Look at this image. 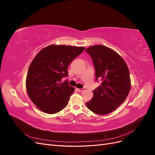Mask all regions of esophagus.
<instances>
[{"label":"esophagus","mask_w":155,"mask_h":155,"mask_svg":"<svg viewBox=\"0 0 155 155\" xmlns=\"http://www.w3.org/2000/svg\"><path fill=\"white\" fill-rule=\"evenodd\" d=\"M85 88H77V90L78 92H83V91H85Z\"/></svg>","instance_id":"34e87169"}]
</instances>
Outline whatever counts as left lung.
Wrapping results in <instances>:
<instances>
[{"label": "left lung", "instance_id": "obj_1", "mask_svg": "<svg viewBox=\"0 0 155 155\" xmlns=\"http://www.w3.org/2000/svg\"><path fill=\"white\" fill-rule=\"evenodd\" d=\"M95 68L96 80H102L101 85L93 91L92 99L86 103L88 109L100 115L114 110L126 99L130 89L127 65L115 51L103 45L86 49Z\"/></svg>", "mask_w": 155, "mask_h": 155}]
</instances>
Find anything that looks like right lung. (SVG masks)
Segmentation results:
<instances>
[{
    "label": "right lung",
    "instance_id": "add662e5",
    "mask_svg": "<svg viewBox=\"0 0 155 155\" xmlns=\"http://www.w3.org/2000/svg\"><path fill=\"white\" fill-rule=\"evenodd\" d=\"M84 47L50 45L42 49L31 63L28 71L26 87L30 100L41 111L55 114L68 104L74 91L68 80V65L80 55Z\"/></svg>",
    "mask_w": 155,
    "mask_h": 155
}]
</instances>
